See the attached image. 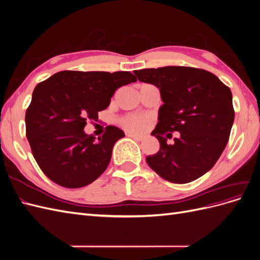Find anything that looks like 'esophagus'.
<instances>
[{"label": "esophagus", "instance_id": "obj_1", "mask_svg": "<svg viewBox=\"0 0 260 260\" xmlns=\"http://www.w3.org/2000/svg\"><path fill=\"white\" fill-rule=\"evenodd\" d=\"M127 137H129V138H131V139H133V140H136V141H142V140H143V138L141 137V136L132 135V133H127Z\"/></svg>", "mask_w": 260, "mask_h": 260}]
</instances>
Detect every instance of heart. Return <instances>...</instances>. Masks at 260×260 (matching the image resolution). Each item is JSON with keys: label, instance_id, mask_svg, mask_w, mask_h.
<instances>
[{"label": "heart", "instance_id": "obj_1", "mask_svg": "<svg viewBox=\"0 0 260 260\" xmlns=\"http://www.w3.org/2000/svg\"><path fill=\"white\" fill-rule=\"evenodd\" d=\"M148 118L145 116H127L120 120L122 127L131 132H142L147 125Z\"/></svg>", "mask_w": 260, "mask_h": 260}]
</instances>
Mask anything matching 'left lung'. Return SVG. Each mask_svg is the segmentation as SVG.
Returning <instances> with one entry per match:
<instances>
[{"instance_id":"left-lung-1","label":"left lung","mask_w":260,"mask_h":260,"mask_svg":"<svg viewBox=\"0 0 260 260\" xmlns=\"http://www.w3.org/2000/svg\"><path fill=\"white\" fill-rule=\"evenodd\" d=\"M142 82L160 91L164 104L152 136L159 141L158 153L146 157L157 175L172 183L194 181L210 170L229 141L234 121L232 93L207 70L167 66L135 70ZM179 132L175 144H167Z\"/></svg>"}]
</instances>
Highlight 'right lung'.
Instances as JSON below:
<instances>
[{"label":"right lung","instance_id":"add662e5","mask_svg":"<svg viewBox=\"0 0 260 260\" xmlns=\"http://www.w3.org/2000/svg\"><path fill=\"white\" fill-rule=\"evenodd\" d=\"M136 81L129 72L64 70L36 86L26 112V137L46 177L60 186L78 188L103 174L124 133L107 125L96 141L83 128L107 108L118 88Z\"/></svg>","mask_w":260,"mask_h":260}]
</instances>
